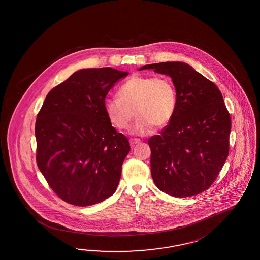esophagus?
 <instances>
[{"label":"esophagus","mask_w":260,"mask_h":260,"mask_svg":"<svg viewBox=\"0 0 260 260\" xmlns=\"http://www.w3.org/2000/svg\"><path fill=\"white\" fill-rule=\"evenodd\" d=\"M140 142H141L140 139H137V138H132V139H129V143H131L132 146H133V145L136 144V143H139Z\"/></svg>","instance_id":"obj_1"}]
</instances>
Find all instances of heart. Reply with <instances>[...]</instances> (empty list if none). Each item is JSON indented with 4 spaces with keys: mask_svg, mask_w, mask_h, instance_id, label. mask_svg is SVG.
Returning <instances> with one entry per match:
<instances>
[{
    "mask_svg": "<svg viewBox=\"0 0 260 260\" xmlns=\"http://www.w3.org/2000/svg\"><path fill=\"white\" fill-rule=\"evenodd\" d=\"M118 95L105 99V111L119 129L128 127L135 111L138 118L131 129L134 135L149 134L153 126L166 127L177 111V90L168 76L135 74L118 88Z\"/></svg>",
    "mask_w": 260,
    "mask_h": 260,
    "instance_id": "obj_1",
    "label": "heart"
}]
</instances>
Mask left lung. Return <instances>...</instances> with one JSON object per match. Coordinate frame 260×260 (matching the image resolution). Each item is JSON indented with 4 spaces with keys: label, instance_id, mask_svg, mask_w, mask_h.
I'll return each instance as SVG.
<instances>
[{
    "label": "left lung",
    "instance_id": "left-lung-1",
    "mask_svg": "<svg viewBox=\"0 0 260 260\" xmlns=\"http://www.w3.org/2000/svg\"><path fill=\"white\" fill-rule=\"evenodd\" d=\"M169 75L177 108L160 135L149 139L151 174L157 187L177 198L196 196L215 181L229 153L230 114L219 88L180 61L148 64Z\"/></svg>",
    "mask_w": 260,
    "mask_h": 260
}]
</instances>
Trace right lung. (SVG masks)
<instances>
[{
  "label": "right lung",
  "mask_w": 260,
  "mask_h": 260,
  "mask_svg": "<svg viewBox=\"0 0 260 260\" xmlns=\"http://www.w3.org/2000/svg\"><path fill=\"white\" fill-rule=\"evenodd\" d=\"M110 67L83 69L51 89L38 114L37 165L51 189L73 205L112 196L129 142L104 108L108 91L127 76Z\"/></svg>",
  "instance_id": "add662e5"
}]
</instances>
